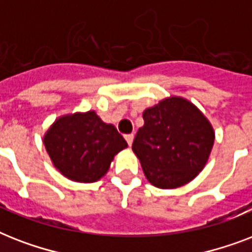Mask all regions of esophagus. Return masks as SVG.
I'll use <instances>...</instances> for the list:
<instances>
[{"mask_svg":"<svg viewBox=\"0 0 252 252\" xmlns=\"http://www.w3.org/2000/svg\"><path fill=\"white\" fill-rule=\"evenodd\" d=\"M133 138H134V136L132 133L130 134H126V142H128V145H132V142H133Z\"/></svg>","mask_w":252,"mask_h":252,"instance_id":"1","label":"esophagus"}]
</instances>
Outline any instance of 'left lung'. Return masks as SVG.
Segmentation results:
<instances>
[{
    "mask_svg": "<svg viewBox=\"0 0 252 252\" xmlns=\"http://www.w3.org/2000/svg\"><path fill=\"white\" fill-rule=\"evenodd\" d=\"M142 118L132 150L149 183L172 189L195 179L215 144L207 116L188 99L172 95L146 108Z\"/></svg>",
    "mask_w": 252,
    "mask_h": 252,
    "instance_id": "left-lung-1",
    "label": "left lung"
}]
</instances>
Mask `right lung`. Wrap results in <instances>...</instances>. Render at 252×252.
Masks as SVG:
<instances>
[{
	"label": "right lung",
	"mask_w": 252,
	"mask_h": 252,
	"mask_svg": "<svg viewBox=\"0 0 252 252\" xmlns=\"http://www.w3.org/2000/svg\"><path fill=\"white\" fill-rule=\"evenodd\" d=\"M43 144L53 166L78 183L102 179L115 156L128 146L115 126L93 110L59 116L44 133Z\"/></svg>",
	"instance_id": "add662e5"
}]
</instances>
